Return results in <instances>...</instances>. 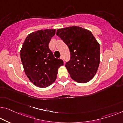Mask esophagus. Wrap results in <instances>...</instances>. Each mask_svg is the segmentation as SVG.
<instances>
[{
  "mask_svg": "<svg viewBox=\"0 0 123 123\" xmlns=\"http://www.w3.org/2000/svg\"><path fill=\"white\" fill-rule=\"evenodd\" d=\"M61 59H62V60H63V56H61ZM63 61H64V60H63Z\"/></svg>",
  "mask_w": 123,
  "mask_h": 123,
  "instance_id": "obj_1",
  "label": "esophagus"
}]
</instances>
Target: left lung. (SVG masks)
<instances>
[{
    "label": "left lung",
    "instance_id": "8db88e82",
    "mask_svg": "<svg viewBox=\"0 0 123 123\" xmlns=\"http://www.w3.org/2000/svg\"><path fill=\"white\" fill-rule=\"evenodd\" d=\"M56 35L68 46L70 60L66 63L71 77L86 83L94 77L100 62V45L90 31L72 26L57 30Z\"/></svg>",
    "mask_w": 123,
    "mask_h": 123
}]
</instances>
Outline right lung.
Returning a JSON list of instances; mask_svg holds the SVG:
<instances>
[{"instance_id":"add662e5","label":"right lung","mask_w":123,"mask_h":123,"mask_svg":"<svg viewBox=\"0 0 123 123\" xmlns=\"http://www.w3.org/2000/svg\"><path fill=\"white\" fill-rule=\"evenodd\" d=\"M55 29L40 30L29 34L20 50L25 73L34 85L40 88L55 81L58 69L63 65L61 59L55 58L49 44L55 35Z\"/></svg>"}]
</instances>
